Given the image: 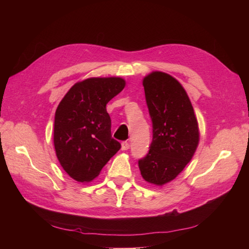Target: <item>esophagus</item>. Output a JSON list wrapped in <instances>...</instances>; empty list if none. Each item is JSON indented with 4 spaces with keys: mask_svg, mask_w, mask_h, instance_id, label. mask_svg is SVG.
Instances as JSON below:
<instances>
[{
    "mask_svg": "<svg viewBox=\"0 0 249 249\" xmlns=\"http://www.w3.org/2000/svg\"><path fill=\"white\" fill-rule=\"evenodd\" d=\"M127 149H129V142H122V150H127Z\"/></svg>",
    "mask_w": 249,
    "mask_h": 249,
    "instance_id": "obj_1",
    "label": "esophagus"
}]
</instances>
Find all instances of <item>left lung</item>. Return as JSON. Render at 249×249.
I'll list each match as a JSON object with an SVG mask.
<instances>
[{"label":"left lung","mask_w":249,"mask_h":249,"mask_svg":"<svg viewBox=\"0 0 249 249\" xmlns=\"http://www.w3.org/2000/svg\"><path fill=\"white\" fill-rule=\"evenodd\" d=\"M142 86L153 141L138 167L147 182L162 185L174 180L191 160L199 144V128L187 92L175 78L157 71L147 75Z\"/></svg>","instance_id":"1"}]
</instances>
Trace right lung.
<instances>
[{"mask_svg": "<svg viewBox=\"0 0 249 249\" xmlns=\"http://www.w3.org/2000/svg\"><path fill=\"white\" fill-rule=\"evenodd\" d=\"M121 78H91L75 83L54 114L53 144L71 178L88 182L121 148L112 137L107 104L124 89Z\"/></svg>", "mask_w": 249, "mask_h": 249, "instance_id": "obj_1", "label": "right lung"}]
</instances>
